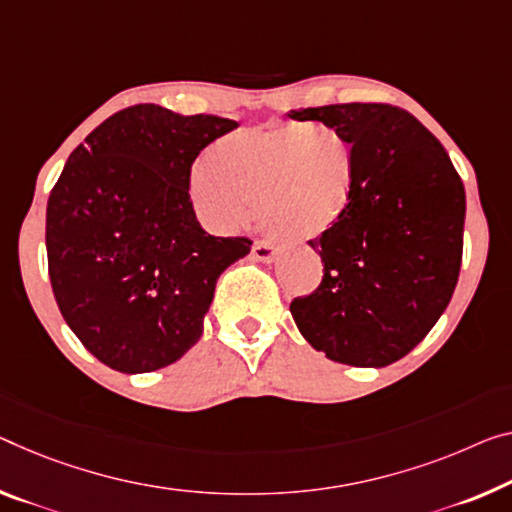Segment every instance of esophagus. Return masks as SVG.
Here are the masks:
<instances>
[{
	"mask_svg": "<svg viewBox=\"0 0 512 512\" xmlns=\"http://www.w3.org/2000/svg\"><path fill=\"white\" fill-rule=\"evenodd\" d=\"M251 254H254V258H258V261L270 263L274 258V247L267 240H256L254 247H251Z\"/></svg>",
	"mask_w": 512,
	"mask_h": 512,
	"instance_id": "34e87169",
	"label": "esophagus"
}]
</instances>
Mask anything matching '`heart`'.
<instances>
[{"mask_svg":"<svg viewBox=\"0 0 512 512\" xmlns=\"http://www.w3.org/2000/svg\"><path fill=\"white\" fill-rule=\"evenodd\" d=\"M355 141L329 125L281 123L215 141L196 167L190 196L203 222L238 233L258 219L286 242L332 231L355 201Z\"/></svg>","mask_w":512,"mask_h":512,"instance_id":"b5f03b06","label":"heart"}]
</instances>
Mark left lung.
<instances>
[{"label": "left lung", "mask_w": 512, "mask_h": 512, "mask_svg": "<svg viewBox=\"0 0 512 512\" xmlns=\"http://www.w3.org/2000/svg\"><path fill=\"white\" fill-rule=\"evenodd\" d=\"M355 141L359 185L341 222L309 245L322 281L290 302L295 325L338 364L389 366L435 327L458 283L465 185L428 128L387 102L290 109Z\"/></svg>", "instance_id": "obj_1"}]
</instances>
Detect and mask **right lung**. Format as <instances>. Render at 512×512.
I'll return each instance as SVG.
<instances>
[{"label":"right lung","mask_w":512,"mask_h":512,"mask_svg":"<svg viewBox=\"0 0 512 512\" xmlns=\"http://www.w3.org/2000/svg\"><path fill=\"white\" fill-rule=\"evenodd\" d=\"M231 119L125 107L70 153L47 199V272L82 345L121 373L174 364L199 341L219 274L245 258V235L201 229L192 164Z\"/></svg>","instance_id":"add662e5"}]
</instances>
